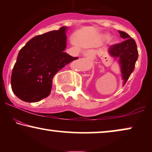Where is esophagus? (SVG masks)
<instances>
[{"label": "esophagus", "mask_w": 152, "mask_h": 152, "mask_svg": "<svg viewBox=\"0 0 152 152\" xmlns=\"http://www.w3.org/2000/svg\"><path fill=\"white\" fill-rule=\"evenodd\" d=\"M92 54H93L92 52H87V53L84 54V56L85 57L88 58H88H90L91 57V55H92Z\"/></svg>", "instance_id": "1"}]
</instances>
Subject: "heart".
<instances>
[{
	"label": "heart",
	"instance_id": "1",
	"mask_svg": "<svg viewBox=\"0 0 152 152\" xmlns=\"http://www.w3.org/2000/svg\"><path fill=\"white\" fill-rule=\"evenodd\" d=\"M110 34H104V37L105 39H109L110 38Z\"/></svg>",
	"mask_w": 152,
	"mask_h": 152
}]
</instances>
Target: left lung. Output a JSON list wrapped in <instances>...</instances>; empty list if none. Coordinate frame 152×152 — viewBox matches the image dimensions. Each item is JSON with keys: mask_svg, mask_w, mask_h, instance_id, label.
I'll return each instance as SVG.
<instances>
[{"mask_svg": "<svg viewBox=\"0 0 152 152\" xmlns=\"http://www.w3.org/2000/svg\"><path fill=\"white\" fill-rule=\"evenodd\" d=\"M118 32L124 41L121 43L110 46L108 53L111 57L118 59L123 85H124L134 71L135 64L138 57V53L134 39L126 32L122 31Z\"/></svg>", "mask_w": 152, "mask_h": 152, "instance_id": "left-lung-1", "label": "left lung"}]
</instances>
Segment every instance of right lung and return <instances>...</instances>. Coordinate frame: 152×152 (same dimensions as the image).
<instances>
[{
    "mask_svg": "<svg viewBox=\"0 0 152 152\" xmlns=\"http://www.w3.org/2000/svg\"><path fill=\"white\" fill-rule=\"evenodd\" d=\"M50 31L33 37L20 49L12 70L11 86L13 93L27 102H37L50 95L53 78L73 57L66 48V30Z\"/></svg>",
    "mask_w": 152,
    "mask_h": 152,
    "instance_id": "right-lung-1",
    "label": "right lung"
}]
</instances>
